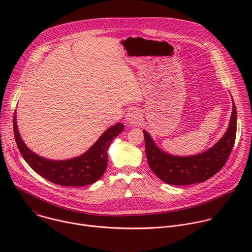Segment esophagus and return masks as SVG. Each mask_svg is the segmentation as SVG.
Here are the masks:
<instances>
[{
	"instance_id": "34e87169",
	"label": "esophagus",
	"mask_w": 252,
	"mask_h": 252,
	"mask_svg": "<svg viewBox=\"0 0 252 252\" xmlns=\"http://www.w3.org/2000/svg\"><path fill=\"white\" fill-rule=\"evenodd\" d=\"M126 119L127 124H129V125H137L141 121V114L137 110H131V111H129L127 113Z\"/></svg>"
}]
</instances>
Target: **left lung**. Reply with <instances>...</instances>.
<instances>
[{"label": "left lung", "mask_w": 252, "mask_h": 252, "mask_svg": "<svg viewBox=\"0 0 252 252\" xmlns=\"http://www.w3.org/2000/svg\"><path fill=\"white\" fill-rule=\"evenodd\" d=\"M146 155L149 165L155 174L165 184L171 186H189L202 183L218 173L227 161L236 137V106L232 114L226 133L210 150L193 157H173L155 145L147 131H143Z\"/></svg>", "instance_id": "1"}]
</instances>
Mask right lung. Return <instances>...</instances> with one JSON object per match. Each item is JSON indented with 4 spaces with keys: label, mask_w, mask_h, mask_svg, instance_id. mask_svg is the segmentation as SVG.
Instances as JSON below:
<instances>
[{
    "label": "right lung",
    "mask_w": 252,
    "mask_h": 252,
    "mask_svg": "<svg viewBox=\"0 0 252 252\" xmlns=\"http://www.w3.org/2000/svg\"><path fill=\"white\" fill-rule=\"evenodd\" d=\"M13 123L17 146L27 163L42 177L62 187H85L98 181L107 165V149L125 128L121 123L110 127L81 157L67 160H50L34 155L25 146L18 131L15 116Z\"/></svg>",
    "instance_id": "obj_1"
}]
</instances>
